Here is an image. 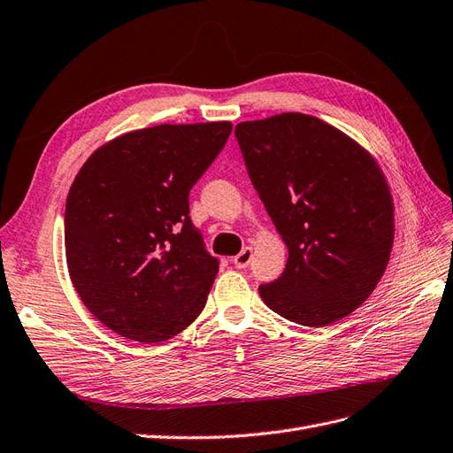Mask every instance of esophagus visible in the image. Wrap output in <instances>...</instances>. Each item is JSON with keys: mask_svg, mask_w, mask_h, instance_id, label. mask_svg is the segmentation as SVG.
I'll return each instance as SVG.
<instances>
[{"mask_svg": "<svg viewBox=\"0 0 453 453\" xmlns=\"http://www.w3.org/2000/svg\"><path fill=\"white\" fill-rule=\"evenodd\" d=\"M253 258V250L251 248H243L236 257H234V265L236 268H248Z\"/></svg>", "mask_w": 453, "mask_h": 453, "instance_id": "obj_1", "label": "esophagus"}]
</instances>
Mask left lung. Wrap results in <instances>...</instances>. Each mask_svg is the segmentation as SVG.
Instances as JSON below:
<instances>
[{
  "mask_svg": "<svg viewBox=\"0 0 453 453\" xmlns=\"http://www.w3.org/2000/svg\"><path fill=\"white\" fill-rule=\"evenodd\" d=\"M250 180L289 250L258 293L306 326L344 319L372 295L395 236L389 185L376 158L328 122L281 113L236 127Z\"/></svg>",
  "mask_w": 453,
  "mask_h": 453,
  "instance_id": "1",
  "label": "left lung"
}]
</instances>
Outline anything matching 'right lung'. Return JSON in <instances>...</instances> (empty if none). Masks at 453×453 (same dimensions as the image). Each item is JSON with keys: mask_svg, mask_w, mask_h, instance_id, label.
<instances>
[{"mask_svg": "<svg viewBox=\"0 0 453 453\" xmlns=\"http://www.w3.org/2000/svg\"><path fill=\"white\" fill-rule=\"evenodd\" d=\"M232 122L158 125L117 135L87 158L65 200V260L96 319L158 344L205 306L219 260L188 217V190L221 153Z\"/></svg>", "mask_w": 453, "mask_h": 453, "instance_id": "obj_1", "label": "right lung"}]
</instances>
